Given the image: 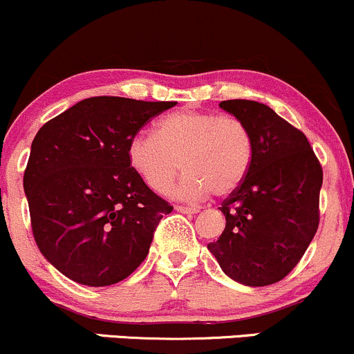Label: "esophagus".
Returning <instances> with one entry per match:
<instances>
[{"instance_id":"obj_1","label":"esophagus","mask_w":354,"mask_h":354,"mask_svg":"<svg viewBox=\"0 0 354 354\" xmlns=\"http://www.w3.org/2000/svg\"><path fill=\"white\" fill-rule=\"evenodd\" d=\"M176 211L184 212V214H197V212H199V209H197V207H189V206H177Z\"/></svg>"}]
</instances>
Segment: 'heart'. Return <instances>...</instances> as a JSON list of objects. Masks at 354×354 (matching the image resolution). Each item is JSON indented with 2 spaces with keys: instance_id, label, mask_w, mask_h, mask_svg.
Wrapping results in <instances>:
<instances>
[{
  "instance_id": "1",
  "label": "heart",
  "mask_w": 354,
  "mask_h": 354,
  "mask_svg": "<svg viewBox=\"0 0 354 354\" xmlns=\"http://www.w3.org/2000/svg\"><path fill=\"white\" fill-rule=\"evenodd\" d=\"M253 160V138L236 116L182 109L162 118L153 133H138L128 143L133 172L155 192L174 185L177 199L230 196L243 184Z\"/></svg>"
}]
</instances>
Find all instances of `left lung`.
<instances>
[{
    "instance_id": "left-lung-1",
    "label": "left lung",
    "mask_w": 354,
    "mask_h": 354,
    "mask_svg": "<svg viewBox=\"0 0 354 354\" xmlns=\"http://www.w3.org/2000/svg\"><path fill=\"white\" fill-rule=\"evenodd\" d=\"M219 106L248 127L253 160L219 207L226 227L207 250L230 279L265 287L287 277L313 241L322 167L306 135L267 104L230 100Z\"/></svg>"
}]
</instances>
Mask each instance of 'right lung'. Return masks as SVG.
Listing matches in <instances>:
<instances>
[{
    "mask_svg": "<svg viewBox=\"0 0 354 354\" xmlns=\"http://www.w3.org/2000/svg\"><path fill=\"white\" fill-rule=\"evenodd\" d=\"M174 101L97 96L40 128L24 176L37 246L60 273L89 287L131 275L172 206L130 167L128 143Z\"/></svg>",
    "mask_w": 354,
    "mask_h": 354,
    "instance_id": "1",
    "label": "right lung"
}]
</instances>
